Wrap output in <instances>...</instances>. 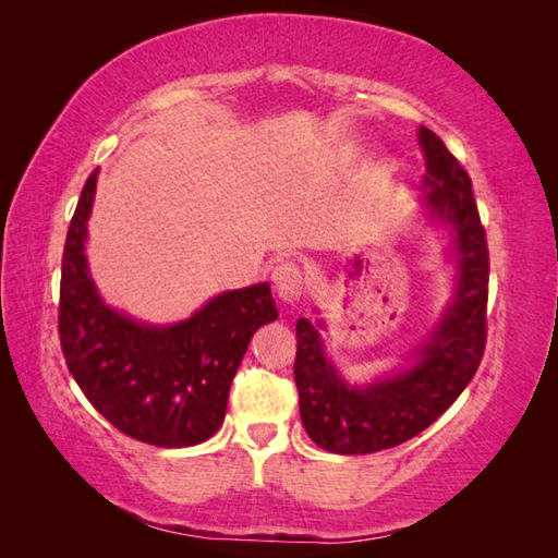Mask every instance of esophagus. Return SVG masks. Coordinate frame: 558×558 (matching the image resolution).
Returning a JSON list of instances; mask_svg holds the SVG:
<instances>
[{"label":"esophagus","mask_w":558,"mask_h":558,"mask_svg":"<svg viewBox=\"0 0 558 558\" xmlns=\"http://www.w3.org/2000/svg\"><path fill=\"white\" fill-rule=\"evenodd\" d=\"M270 280H272V288H276V294L280 302L292 304L302 298L304 278H302L300 266H294L292 260H282V264L272 268Z\"/></svg>","instance_id":"1"}]
</instances>
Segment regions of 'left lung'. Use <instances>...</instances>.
Here are the masks:
<instances>
[{
	"instance_id": "8db88e82",
	"label": "left lung",
	"mask_w": 558,
	"mask_h": 558,
	"mask_svg": "<svg viewBox=\"0 0 558 558\" xmlns=\"http://www.w3.org/2000/svg\"><path fill=\"white\" fill-rule=\"evenodd\" d=\"M417 141L426 174L422 189L429 218L450 228L456 256L453 298L405 369L354 386L326 357L324 322H298L294 384L306 434L328 453L362 456L417 436L453 405L472 381L487 345L489 252L472 182L432 129Z\"/></svg>"
}]
</instances>
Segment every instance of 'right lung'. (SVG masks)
<instances>
[{
  "instance_id": "right-lung-1",
  "label": "right lung",
  "mask_w": 558,
  "mask_h": 558,
  "mask_svg": "<svg viewBox=\"0 0 558 558\" xmlns=\"http://www.w3.org/2000/svg\"><path fill=\"white\" fill-rule=\"evenodd\" d=\"M98 170L71 218L59 286V340L90 405L122 434L186 448L220 429L248 340L278 318L268 282L228 290L170 326L134 322L105 304L90 278L86 240Z\"/></svg>"
}]
</instances>
